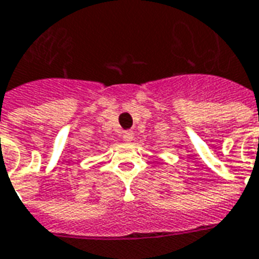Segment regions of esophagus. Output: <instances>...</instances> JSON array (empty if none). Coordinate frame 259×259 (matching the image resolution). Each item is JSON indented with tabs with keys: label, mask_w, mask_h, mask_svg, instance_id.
Returning a JSON list of instances; mask_svg holds the SVG:
<instances>
[{
	"label": "esophagus",
	"mask_w": 259,
	"mask_h": 259,
	"mask_svg": "<svg viewBox=\"0 0 259 259\" xmlns=\"http://www.w3.org/2000/svg\"><path fill=\"white\" fill-rule=\"evenodd\" d=\"M133 132L132 130H126V132H123V140L125 141H132L133 140Z\"/></svg>",
	"instance_id": "34e87169"
}]
</instances>
